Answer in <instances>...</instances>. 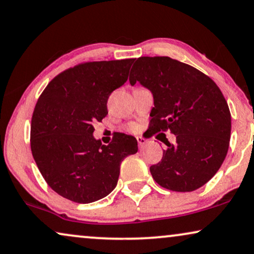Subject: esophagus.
<instances>
[{
    "instance_id": "1",
    "label": "esophagus",
    "mask_w": 254,
    "mask_h": 254,
    "mask_svg": "<svg viewBox=\"0 0 254 254\" xmlns=\"http://www.w3.org/2000/svg\"><path fill=\"white\" fill-rule=\"evenodd\" d=\"M137 141H138V145H139V147H143L145 144L147 143V140L145 139V138H143L141 136H139V137H137Z\"/></svg>"
}]
</instances>
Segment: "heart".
<instances>
[{
  "mask_svg": "<svg viewBox=\"0 0 254 254\" xmlns=\"http://www.w3.org/2000/svg\"><path fill=\"white\" fill-rule=\"evenodd\" d=\"M131 129L134 130V129H136V127H134V125H132V127H131Z\"/></svg>",
  "mask_w": 254,
  "mask_h": 254,
  "instance_id": "1",
  "label": "heart"
}]
</instances>
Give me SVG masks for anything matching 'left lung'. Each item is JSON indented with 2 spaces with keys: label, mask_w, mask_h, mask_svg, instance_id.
I'll list each match as a JSON object with an SVG mask.
<instances>
[{
  "label": "left lung",
  "mask_w": 254,
  "mask_h": 254,
  "mask_svg": "<svg viewBox=\"0 0 254 254\" xmlns=\"http://www.w3.org/2000/svg\"><path fill=\"white\" fill-rule=\"evenodd\" d=\"M129 81L151 90V134L171 131L161 161L150 167L155 182L173 191H192L217 173L229 150L231 114L208 75L170 57L134 59Z\"/></svg>",
  "instance_id": "left-lung-1"
}]
</instances>
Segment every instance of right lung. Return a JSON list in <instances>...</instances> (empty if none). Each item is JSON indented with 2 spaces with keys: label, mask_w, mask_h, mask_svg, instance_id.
Listing matches in <instances>:
<instances>
[{
  "label": "right lung",
  "mask_w": 254,
  "mask_h": 254,
  "mask_svg": "<svg viewBox=\"0 0 254 254\" xmlns=\"http://www.w3.org/2000/svg\"><path fill=\"white\" fill-rule=\"evenodd\" d=\"M133 59L83 63L47 84L31 121L33 159L47 185L76 203H92L116 187L121 162L137 153V139L118 132L109 145L93 136L107 102L127 82Z\"/></svg>",
  "instance_id": "add662e5"
}]
</instances>
